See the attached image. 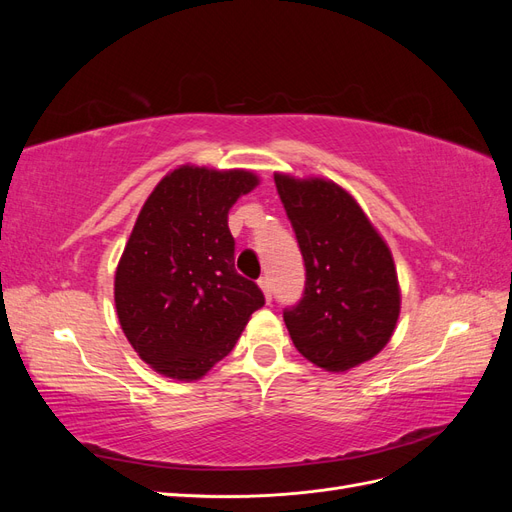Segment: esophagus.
Returning a JSON list of instances; mask_svg holds the SVG:
<instances>
[{
  "instance_id": "34e87169",
  "label": "esophagus",
  "mask_w": 512,
  "mask_h": 512,
  "mask_svg": "<svg viewBox=\"0 0 512 512\" xmlns=\"http://www.w3.org/2000/svg\"><path fill=\"white\" fill-rule=\"evenodd\" d=\"M258 286L262 288V292H265V299L271 303V280H269V277H260Z\"/></svg>"
}]
</instances>
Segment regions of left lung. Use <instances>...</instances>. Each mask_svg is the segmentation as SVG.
Instances as JSON below:
<instances>
[{
    "label": "left lung",
    "mask_w": 512,
    "mask_h": 512,
    "mask_svg": "<svg viewBox=\"0 0 512 512\" xmlns=\"http://www.w3.org/2000/svg\"><path fill=\"white\" fill-rule=\"evenodd\" d=\"M275 188L305 262L303 297L284 309L294 348L337 374L374 359L401 305L389 245L337 183L275 173Z\"/></svg>",
    "instance_id": "8db88e82"
}]
</instances>
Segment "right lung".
Returning a JSON list of instances; mask_svg holds the SVG:
<instances>
[{
    "label": "right lung",
    "mask_w": 512,
    "mask_h": 512,
    "mask_svg": "<svg viewBox=\"0 0 512 512\" xmlns=\"http://www.w3.org/2000/svg\"><path fill=\"white\" fill-rule=\"evenodd\" d=\"M250 170L179 166L149 194L115 271V307L141 359L198 380L235 348L262 290L235 271L228 211L252 192Z\"/></svg>",
    "instance_id": "add662e5"
}]
</instances>
